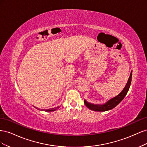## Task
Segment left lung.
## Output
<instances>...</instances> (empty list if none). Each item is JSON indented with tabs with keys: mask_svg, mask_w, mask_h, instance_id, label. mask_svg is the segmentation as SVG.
<instances>
[{
	"mask_svg": "<svg viewBox=\"0 0 147 147\" xmlns=\"http://www.w3.org/2000/svg\"><path fill=\"white\" fill-rule=\"evenodd\" d=\"M132 72L131 71L130 77L128 79V81L126 84L125 87L124 88L123 91L117 96H115L111 99L109 100L104 104H93L89 103V102H88L86 100H84V104H85V105L88 109H90L91 110L97 111V112H105V111L113 109L122 101V100L124 98V97L127 94V93L129 91V87L131 86L132 80Z\"/></svg>",
	"mask_w": 147,
	"mask_h": 147,
	"instance_id": "8db88e82",
	"label": "left lung"
}]
</instances>
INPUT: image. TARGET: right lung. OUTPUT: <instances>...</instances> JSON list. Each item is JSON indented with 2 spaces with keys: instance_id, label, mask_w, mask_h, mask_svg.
Segmentation results:
<instances>
[{
  "instance_id": "add662e5",
  "label": "right lung",
  "mask_w": 147,
  "mask_h": 147,
  "mask_svg": "<svg viewBox=\"0 0 147 147\" xmlns=\"http://www.w3.org/2000/svg\"><path fill=\"white\" fill-rule=\"evenodd\" d=\"M59 108V107H55V108H52L50 109H47L45 111L46 112H53V111H55L56 110H57Z\"/></svg>"
}]
</instances>
